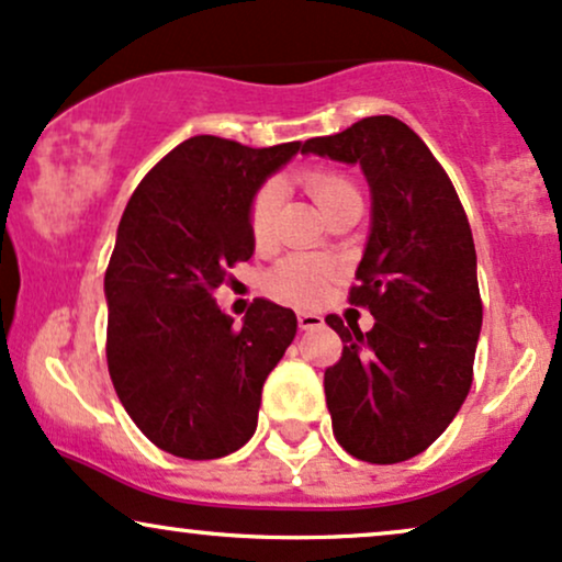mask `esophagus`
Returning <instances> with one entry per match:
<instances>
[{
    "label": "esophagus",
    "mask_w": 562,
    "mask_h": 562,
    "mask_svg": "<svg viewBox=\"0 0 562 562\" xmlns=\"http://www.w3.org/2000/svg\"><path fill=\"white\" fill-rule=\"evenodd\" d=\"M296 321H300L302 331H313V328L323 326V315L307 313V310H300V313H296Z\"/></svg>",
    "instance_id": "1"
}]
</instances>
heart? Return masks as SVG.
Returning <instances> with one entry per match:
<instances>
[{
  "mask_svg": "<svg viewBox=\"0 0 562 562\" xmlns=\"http://www.w3.org/2000/svg\"><path fill=\"white\" fill-rule=\"evenodd\" d=\"M307 189L315 196V202L321 204V210H328L334 202L345 200V196L358 194L352 181H347L345 176L336 173H310L307 176ZM279 187L273 181L266 187L257 189L252 204H249V231H252V239L257 244H266L273 239L276 231V215H279ZM334 268L328 262L318 260V257H289L270 270L268 276V292L279 296L283 302H294V305H313L318 302L323 292H326V283L331 279Z\"/></svg>",
  "mask_w": 562,
  "mask_h": 562,
  "instance_id": "b5f03b06",
  "label": "heart"
}]
</instances>
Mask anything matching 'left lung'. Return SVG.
Segmentation results:
<instances>
[{
	"instance_id": "1",
	"label": "left lung",
	"mask_w": 562,
	"mask_h": 562,
	"mask_svg": "<svg viewBox=\"0 0 562 562\" xmlns=\"http://www.w3.org/2000/svg\"><path fill=\"white\" fill-rule=\"evenodd\" d=\"M305 155L360 165L371 231L349 292L373 328L326 323L345 341L323 375L334 437L366 463H402L441 437L473 381L481 334L476 247L452 181L411 125L362 117L305 142Z\"/></svg>"
}]
</instances>
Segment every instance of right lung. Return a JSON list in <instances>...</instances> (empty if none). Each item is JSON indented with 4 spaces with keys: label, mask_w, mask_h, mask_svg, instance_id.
I'll return each instance as SVG.
<instances>
[{
    "label": "right lung",
    "mask_w": 562,
    "mask_h": 562,
    "mask_svg": "<svg viewBox=\"0 0 562 562\" xmlns=\"http://www.w3.org/2000/svg\"><path fill=\"white\" fill-rule=\"evenodd\" d=\"M302 142L252 149L191 136L138 183L108 273V368L138 431L187 460H215L252 439L262 384L296 334L268 300L234 326L213 292L255 252L249 204Z\"/></svg>",
    "instance_id": "obj_1"
}]
</instances>
